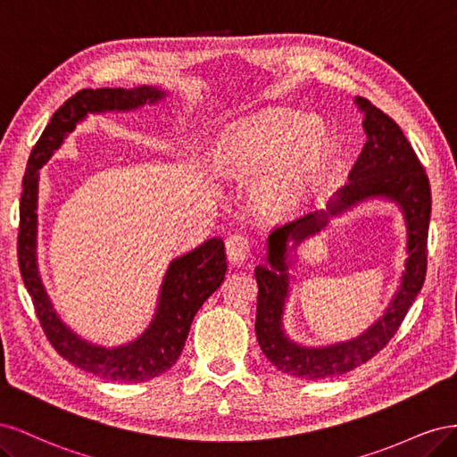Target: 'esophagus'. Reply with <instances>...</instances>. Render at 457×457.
Wrapping results in <instances>:
<instances>
[{
	"instance_id": "34e87169",
	"label": "esophagus",
	"mask_w": 457,
	"mask_h": 457,
	"mask_svg": "<svg viewBox=\"0 0 457 457\" xmlns=\"http://www.w3.org/2000/svg\"><path fill=\"white\" fill-rule=\"evenodd\" d=\"M227 257L232 265H242V262L250 257L252 252V240L245 234H232L225 242Z\"/></svg>"
}]
</instances>
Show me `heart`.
I'll return each instance as SVG.
<instances>
[{
	"mask_svg": "<svg viewBox=\"0 0 457 457\" xmlns=\"http://www.w3.org/2000/svg\"><path fill=\"white\" fill-rule=\"evenodd\" d=\"M331 139L324 123L289 110H270L227 131L212 146L210 165L225 179H255L253 202L282 215L320 181Z\"/></svg>",
	"mask_w": 457,
	"mask_h": 457,
	"instance_id": "b5f03b06",
	"label": "heart"
}]
</instances>
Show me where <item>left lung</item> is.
Segmentation results:
<instances>
[{
    "instance_id": "obj_1",
    "label": "left lung",
    "mask_w": 457,
    "mask_h": 457,
    "mask_svg": "<svg viewBox=\"0 0 457 457\" xmlns=\"http://www.w3.org/2000/svg\"><path fill=\"white\" fill-rule=\"evenodd\" d=\"M354 103L364 114L366 145L349 173V183L336 192L328 212H314L272 230L267 245L269 265L255 267L259 286L255 336L269 361L289 376L301 379H328L347 373L371 361L403 324L413 299L418 297L427 272V232L431 219V187L420 158L398 123L368 99ZM368 197L396 201L405 215L409 244L407 270L392 305L362 337L328 348H305L289 340L281 326L288 291L287 252L320 231L329 216L340 214ZM295 245L287 248V244Z\"/></svg>"
}]
</instances>
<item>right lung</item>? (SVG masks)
<instances>
[{
  "label": "right lung",
  "mask_w": 457,
  "mask_h": 457,
  "mask_svg": "<svg viewBox=\"0 0 457 457\" xmlns=\"http://www.w3.org/2000/svg\"><path fill=\"white\" fill-rule=\"evenodd\" d=\"M165 91L150 86L135 89L101 87L81 89L72 95L57 112L53 114L46 131L36 143L21 195V225H19V267L26 289L32 297L39 324L49 343L62 358L93 376L118 383H141L168 371L181 356L190 324L198 309L215 289L223 284L227 272L225 244L220 238H210L195 250L170 262L163 276L156 314L141 337L120 347H101L68 328L46 292L39 278L36 237H37V183L39 170L57 150L76 123L87 114L108 112V110H135L143 104L162 101Z\"/></svg>",
  "instance_id": "1"
}]
</instances>
